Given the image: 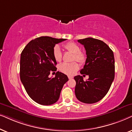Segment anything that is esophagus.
Segmentation results:
<instances>
[{"mask_svg": "<svg viewBox=\"0 0 132 132\" xmlns=\"http://www.w3.org/2000/svg\"><path fill=\"white\" fill-rule=\"evenodd\" d=\"M68 78H69V79H72V78H73V77L68 76Z\"/></svg>", "mask_w": 132, "mask_h": 132, "instance_id": "obj_1", "label": "esophagus"}]
</instances>
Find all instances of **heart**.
Wrapping results in <instances>:
<instances>
[{
    "label": "heart",
    "instance_id": "obj_1",
    "mask_svg": "<svg viewBox=\"0 0 132 132\" xmlns=\"http://www.w3.org/2000/svg\"><path fill=\"white\" fill-rule=\"evenodd\" d=\"M64 48L68 51L73 54L72 60H75L80 64H84L86 60V55L80 51V47L74 42H68L65 44ZM52 54L54 59L57 61H60L62 59V52L59 46L56 45L53 48ZM79 69V65L75 61L72 63H63L59 66V69L61 72L68 75H73Z\"/></svg>",
    "mask_w": 132,
    "mask_h": 132
}]
</instances>
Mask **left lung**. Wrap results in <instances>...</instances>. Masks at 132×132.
I'll list each match as a JSON object with an SVG mask.
<instances>
[{
  "mask_svg": "<svg viewBox=\"0 0 132 132\" xmlns=\"http://www.w3.org/2000/svg\"><path fill=\"white\" fill-rule=\"evenodd\" d=\"M84 46L87 59L81 74L89 75L86 81L80 75L74 77L75 93L79 101L93 104L104 97L115 78V59L109 46L101 40L88 37L78 40Z\"/></svg>",
  "mask_w": 132,
  "mask_h": 132,
  "instance_id": "1",
  "label": "left lung"
}]
</instances>
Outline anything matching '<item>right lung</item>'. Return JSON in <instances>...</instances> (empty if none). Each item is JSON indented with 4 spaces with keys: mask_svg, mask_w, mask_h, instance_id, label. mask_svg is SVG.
I'll list each match as a JSON object with an SVG mask.
<instances>
[{
    "mask_svg": "<svg viewBox=\"0 0 132 132\" xmlns=\"http://www.w3.org/2000/svg\"><path fill=\"white\" fill-rule=\"evenodd\" d=\"M66 40L40 37L29 42L21 53L20 80L28 95L38 104L48 106L56 103L68 81L67 75L59 71L54 78L49 77L51 72L57 71L53 48Z\"/></svg>",
    "mask_w": 132,
    "mask_h": 132,
    "instance_id": "right-lung-1",
    "label": "right lung"
}]
</instances>
